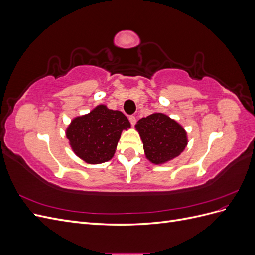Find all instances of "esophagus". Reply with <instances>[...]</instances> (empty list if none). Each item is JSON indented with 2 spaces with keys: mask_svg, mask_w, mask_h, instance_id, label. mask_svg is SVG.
Masks as SVG:
<instances>
[{
  "mask_svg": "<svg viewBox=\"0 0 255 255\" xmlns=\"http://www.w3.org/2000/svg\"><path fill=\"white\" fill-rule=\"evenodd\" d=\"M128 120H129V122H130V125H132V126H135V123H136V118H135V116H129V117H128Z\"/></svg>",
  "mask_w": 255,
  "mask_h": 255,
  "instance_id": "34e87169",
  "label": "esophagus"
}]
</instances>
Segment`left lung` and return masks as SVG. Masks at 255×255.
Returning a JSON list of instances; mask_svg holds the SVG:
<instances>
[{
  "mask_svg": "<svg viewBox=\"0 0 255 255\" xmlns=\"http://www.w3.org/2000/svg\"><path fill=\"white\" fill-rule=\"evenodd\" d=\"M143 143L145 157L155 165L177 157L187 145L184 128L161 113H154L138 120L135 126Z\"/></svg>",
  "mask_w": 255,
  "mask_h": 255,
  "instance_id": "8db88e82",
  "label": "left lung"
}]
</instances>
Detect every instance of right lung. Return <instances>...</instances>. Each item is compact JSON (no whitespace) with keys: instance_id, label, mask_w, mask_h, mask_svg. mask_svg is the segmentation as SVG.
Returning a JSON list of instances; mask_svg holds the SVG:
<instances>
[{"instance_id":"1","label":"right lung","mask_w":255,"mask_h":255,"mask_svg":"<svg viewBox=\"0 0 255 255\" xmlns=\"http://www.w3.org/2000/svg\"><path fill=\"white\" fill-rule=\"evenodd\" d=\"M130 128L125 114L98 105L75 117L66 129L73 152L85 163L102 164L113 158L123 129Z\"/></svg>"}]
</instances>
